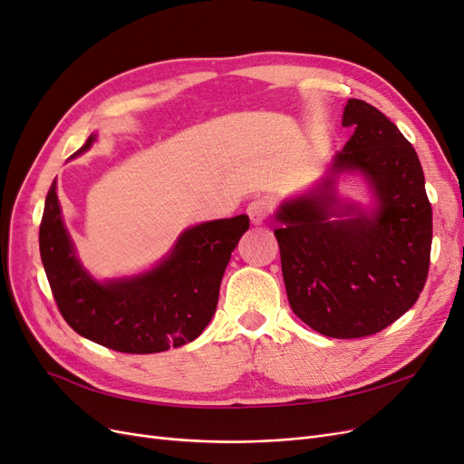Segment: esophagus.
Listing matches in <instances>:
<instances>
[{
  "instance_id": "esophagus-1",
  "label": "esophagus",
  "mask_w": 464,
  "mask_h": 464,
  "mask_svg": "<svg viewBox=\"0 0 464 464\" xmlns=\"http://www.w3.org/2000/svg\"><path fill=\"white\" fill-rule=\"evenodd\" d=\"M246 213H247L251 224H256V227H257V224H263L266 218L271 217V213H273V201L266 199V198L251 199L247 203V207H246Z\"/></svg>"
}]
</instances>
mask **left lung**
I'll list each match as a JSON object with an SVG mask.
<instances>
[{
    "label": "left lung",
    "mask_w": 464,
    "mask_h": 464,
    "mask_svg": "<svg viewBox=\"0 0 464 464\" xmlns=\"http://www.w3.org/2000/svg\"><path fill=\"white\" fill-rule=\"evenodd\" d=\"M333 174L358 170L377 208H341L333 179L280 207L275 230L292 312L333 339L389 327L424 290L431 251V205L414 147L375 106L350 98Z\"/></svg>",
    "instance_id": "8db88e82"
}]
</instances>
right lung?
<instances>
[{"mask_svg": "<svg viewBox=\"0 0 464 464\" xmlns=\"http://www.w3.org/2000/svg\"><path fill=\"white\" fill-rule=\"evenodd\" d=\"M92 141L91 135L73 157ZM247 228L246 215L199 224L181 234L170 257L152 271L98 285L75 257L53 181L40 222V257L69 327L118 353L152 354L191 343L203 333L215 315L232 251Z\"/></svg>", "mask_w": 464, "mask_h": 464, "instance_id": "add662e5", "label": "right lung"}]
</instances>
